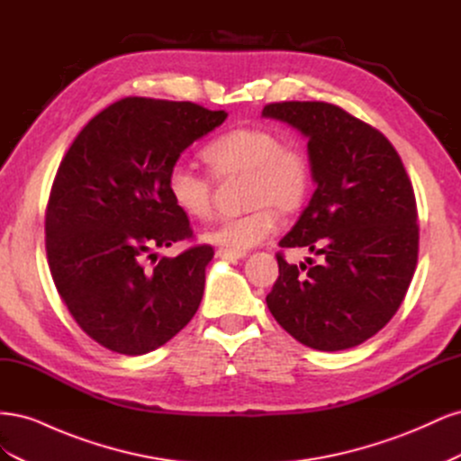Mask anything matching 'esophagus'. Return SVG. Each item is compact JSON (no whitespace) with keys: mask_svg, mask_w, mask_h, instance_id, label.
I'll use <instances>...</instances> for the list:
<instances>
[{"mask_svg":"<svg viewBox=\"0 0 461 461\" xmlns=\"http://www.w3.org/2000/svg\"><path fill=\"white\" fill-rule=\"evenodd\" d=\"M217 256H219V258H222V259L236 261V259H242V258H246V252H234V249L219 248V249H217Z\"/></svg>","mask_w":461,"mask_h":461,"instance_id":"obj_1","label":"esophagus"}]
</instances>
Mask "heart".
I'll list each match as a JSON object with an SVG mask.
<instances>
[{"mask_svg":"<svg viewBox=\"0 0 461 461\" xmlns=\"http://www.w3.org/2000/svg\"><path fill=\"white\" fill-rule=\"evenodd\" d=\"M202 158L217 178L246 176L240 217L221 219L202 236L234 252L259 246L276 230V212L294 213L312 188V163L302 146L283 142L273 129L239 127L213 138ZM167 194L173 205L194 221L213 212V186L205 175L176 163L167 173Z\"/></svg>","mask_w":461,"mask_h":461,"instance_id":"heart-1","label":"heart"}]
</instances>
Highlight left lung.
Masks as SVG:
<instances>
[{
    "label": "left lung",
    "instance_id": "1",
    "mask_svg": "<svg viewBox=\"0 0 461 461\" xmlns=\"http://www.w3.org/2000/svg\"><path fill=\"white\" fill-rule=\"evenodd\" d=\"M263 117L308 138L313 196L281 248H308L278 278L267 308L286 332L313 350L354 348L379 332L406 296L420 252L411 180L386 136L342 107L281 102Z\"/></svg>",
    "mask_w": 461,
    "mask_h": 461
}]
</instances>
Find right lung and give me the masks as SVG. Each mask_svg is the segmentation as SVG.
Masks as SVG:
<instances>
[{"instance_id":"add662e5","label":"right lung","mask_w":461,"mask_h":461,"mask_svg":"<svg viewBox=\"0 0 461 461\" xmlns=\"http://www.w3.org/2000/svg\"><path fill=\"white\" fill-rule=\"evenodd\" d=\"M225 111L192 102L122 97L75 138L46 209L50 271L67 310L111 352L142 356L171 340L198 312L212 246L158 260L192 239L167 194V173Z\"/></svg>"}]
</instances>
